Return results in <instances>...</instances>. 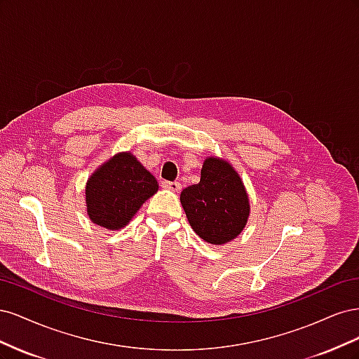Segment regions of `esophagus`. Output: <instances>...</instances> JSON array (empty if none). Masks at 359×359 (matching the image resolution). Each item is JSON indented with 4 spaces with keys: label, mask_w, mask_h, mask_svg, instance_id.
<instances>
[{
    "label": "esophagus",
    "mask_w": 359,
    "mask_h": 359,
    "mask_svg": "<svg viewBox=\"0 0 359 359\" xmlns=\"http://www.w3.org/2000/svg\"><path fill=\"white\" fill-rule=\"evenodd\" d=\"M161 187L166 189V190H170V191H175L178 193L181 190V184L180 182H170V181H163L161 182Z\"/></svg>",
    "instance_id": "esophagus-1"
}]
</instances>
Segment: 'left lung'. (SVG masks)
Here are the masks:
<instances>
[{
    "label": "left lung",
    "mask_w": 359,
    "mask_h": 359,
    "mask_svg": "<svg viewBox=\"0 0 359 359\" xmlns=\"http://www.w3.org/2000/svg\"><path fill=\"white\" fill-rule=\"evenodd\" d=\"M191 229L205 243L223 245L240 235L250 217V199L232 163L206 157L201 181L184 189L180 196Z\"/></svg>",
    "instance_id": "8db88e82"
}]
</instances>
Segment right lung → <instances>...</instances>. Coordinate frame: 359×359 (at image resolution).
<instances>
[{"label":"right lung","mask_w":359,"mask_h":359,"mask_svg":"<svg viewBox=\"0 0 359 359\" xmlns=\"http://www.w3.org/2000/svg\"><path fill=\"white\" fill-rule=\"evenodd\" d=\"M158 190V182L130 151L118 153L86 181L85 202L90 220L107 231L126 227Z\"/></svg>","instance_id":"add662e5"}]
</instances>
